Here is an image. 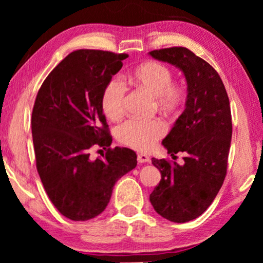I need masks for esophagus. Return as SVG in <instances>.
Instances as JSON below:
<instances>
[{"label":"esophagus","mask_w":263,"mask_h":263,"mask_svg":"<svg viewBox=\"0 0 263 263\" xmlns=\"http://www.w3.org/2000/svg\"><path fill=\"white\" fill-rule=\"evenodd\" d=\"M138 161H139V163H141V164H145V163H149L151 159H149V157L147 156V154L139 153L138 154Z\"/></svg>","instance_id":"1"}]
</instances>
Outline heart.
<instances>
[{
	"instance_id": "1",
	"label": "heart",
	"mask_w": 263,
	"mask_h": 263,
	"mask_svg": "<svg viewBox=\"0 0 263 263\" xmlns=\"http://www.w3.org/2000/svg\"><path fill=\"white\" fill-rule=\"evenodd\" d=\"M128 80L139 88L154 97V103L160 109L174 111L184 98L182 86L172 82L170 68L158 61L139 64L127 74ZM127 88L118 79H111L102 93V109L105 116L116 121L124 114V98ZM165 125L160 120H128L117 129V139L123 145L138 151L153 147L164 135Z\"/></svg>"
}]
</instances>
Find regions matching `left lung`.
Instances as JSON below:
<instances>
[{"label":"left lung","mask_w":263,"mask_h":263,"mask_svg":"<svg viewBox=\"0 0 263 263\" xmlns=\"http://www.w3.org/2000/svg\"><path fill=\"white\" fill-rule=\"evenodd\" d=\"M149 55L179 68L188 85L185 109L163 140L172 158L185 154L184 164L152 158L161 179L149 201L163 218L186 222L211 206L224 183L232 136L229 97L217 70L189 49L172 46Z\"/></svg>","instance_id":"1"}]
</instances>
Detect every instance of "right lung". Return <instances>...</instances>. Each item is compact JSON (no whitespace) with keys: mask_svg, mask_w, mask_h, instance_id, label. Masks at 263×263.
Returning <instances> with one entry per match:
<instances>
[{"mask_svg":"<svg viewBox=\"0 0 263 263\" xmlns=\"http://www.w3.org/2000/svg\"><path fill=\"white\" fill-rule=\"evenodd\" d=\"M127 57L103 50L70 52L35 97L31 120L35 166L50 201L70 220L102 213L115 183L138 164L133 149L110 148L112 138L102 109L103 89ZM96 144L108 149L92 161L89 149Z\"/></svg>","mask_w":263,"mask_h":263,"instance_id":"right-lung-1","label":"right lung"}]
</instances>
